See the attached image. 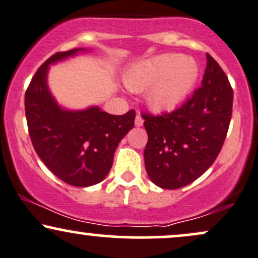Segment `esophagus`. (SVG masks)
I'll return each mask as SVG.
<instances>
[{
	"label": "esophagus",
	"instance_id": "34e87169",
	"mask_svg": "<svg viewBox=\"0 0 258 258\" xmlns=\"http://www.w3.org/2000/svg\"><path fill=\"white\" fill-rule=\"evenodd\" d=\"M143 122H144V120H143V117L141 116V114H137V116H136V120H135V125L137 126V127H141V126H143Z\"/></svg>",
	"mask_w": 258,
	"mask_h": 258
}]
</instances>
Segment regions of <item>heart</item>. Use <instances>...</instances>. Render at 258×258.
<instances>
[{
    "instance_id": "obj_1",
    "label": "heart",
    "mask_w": 258,
    "mask_h": 258,
    "mask_svg": "<svg viewBox=\"0 0 258 258\" xmlns=\"http://www.w3.org/2000/svg\"><path fill=\"white\" fill-rule=\"evenodd\" d=\"M199 78V65L180 54H161L139 61L127 70L123 81L135 92L147 90V102L154 110L167 111L179 106Z\"/></svg>"
}]
</instances>
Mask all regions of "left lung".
Listing matches in <instances>:
<instances>
[{"label":"left lung","instance_id":"1","mask_svg":"<svg viewBox=\"0 0 258 258\" xmlns=\"http://www.w3.org/2000/svg\"><path fill=\"white\" fill-rule=\"evenodd\" d=\"M203 82L171 112H143L144 162L154 184L178 189L199 178L217 159L232 119L233 88L209 53Z\"/></svg>","mask_w":258,"mask_h":258}]
</instances>
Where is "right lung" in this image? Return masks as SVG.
I'll use <instances>...</instances> for the list:
<instances>
[{
  "instance_id": "obj_1",
  "label": "right lung",
  "mask_w": 258,
  "mask_h": 258,
  "mask_svg": "<svg viewBox=\"0 0 258 258\" xmlns=\"http://www.w3.org/2000/svg\"><path fill=\"white\" fill-rule=\"evenodd\" d=\"M78 51L55 53L38 68L25 92V116L43 164L68 184L90 186L109 173L120 141L135 126L136 111L111 115L97 106L81 111L59 108L47 87L48 67Z\"/></svg>"
}]
</instances>
